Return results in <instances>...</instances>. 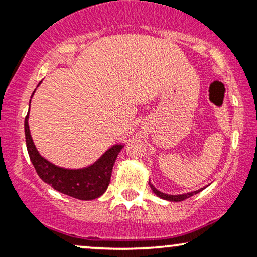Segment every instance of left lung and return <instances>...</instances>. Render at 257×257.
Here are the masks:
<instances>
[{"label":"left lung","instance_id":"8db88e82","mask_svg":"<svg viewBox=\"0 0 257 257\" xmlns=\"http://www.w3.org/2000/svg\"><path fill=\"white\" fill-rule=\"evenodd\" d=\"M149 185H150V187H151L152 192L155 193L156 196L159 197V198H162V199L170 200V202H181V200H185V199L190 198V197H192L193 194L199 193L200 191L204 190V188L206 187V186H205V187L200 188V190L192 191V192H187V193H182V194H168V193H163V192H161V191H159V190H157V188H156L155 186H153L150 181H149Z\"/></svg>","mask_w":257,"mask_h":257}]
</instances>
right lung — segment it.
<instances>
[{"label": "right lung", "instance_id": "obj_1", "mask_svg": "<svg viewBox=\"0 0 257 257\" xmlns=\"http://www.w3.org/2000/svg\"><path fill=\"white\" fill-rule=\"evenodd\" d=\"M42 82V81H41ZM41 82L38 85L41 84ZM37 85V87H38ZM36 89L34 90V93ZM32 93V95H34ZM31 95V98H32ZM31 102V101H30ZM30 112V105H29ZM29 112L25 117L24 128L26 147L32 166L36 169L41 179L46 184L52 186L58 192L66 194L72 198L81 200H91L102 196L107 190L111 180L112 168L116 162L117 156L124 144H114L90 166L79 168V169H69V168L58 167L40 155L31 138L30 128H29Z\"/></svg>", "mask_w": 257, "mask_h": 257}]
</instances>
